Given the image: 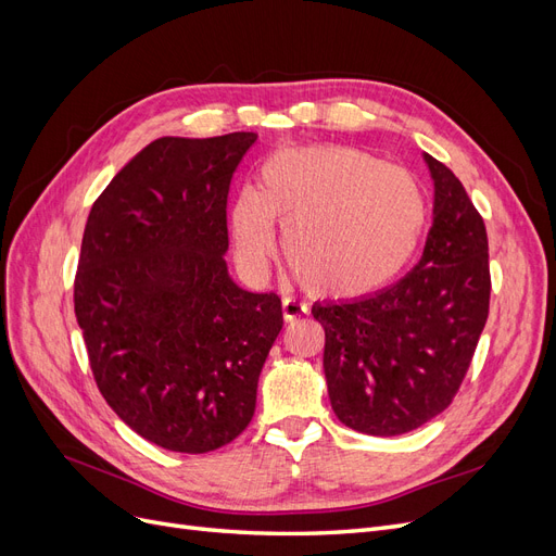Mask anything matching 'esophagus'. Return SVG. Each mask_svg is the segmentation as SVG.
Segmentation results:
<instances>
[{
  "label": "esophagus",
  "instance_id": "esophagus-1",
  "mask_svg": "<svg viewBox=\"0 0 556 556\" xmlns=\"http://www.w3.org/2000/svg\"><path fill=\"white\" fill-rule=\"evenodd\" d=\"M308 308L301 304V301H294V299H282V317L285 319H296L301 315H306Z\"/></svg>",
  "mask_w": 556,
  "mask_h": 556
}]
</instances>
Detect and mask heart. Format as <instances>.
<instances>
[{"label":"heart","mask_w":556,"mask_h":556,"mask_svg":"<svg viewBox=\"0 0 556 556\" xmlns=\"http://www.w3.org/2000/svg\"><path fill=\"white\" fill-rule=\"evenodd\" d=\"M285 227V255L311 294L359 299L401 274L422 241L427 204L406 172L350 146L274 153L260 188L239 190L231 206L237 262L264 278Z\"/></svg>","instance_id":"heart-1"}]
</instances>
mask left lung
<instances>
[{
  "mask_svg": "<svg viewBox=\"0 0 556 556\" xmlns=\"http://www.w3.org/2000/svg\"><path fill=\"white\" fill-rule=\"evenodd\" d=\"M433 225L392 288L315 304L325 327V378L336 417L368 435L408 433L443 413L468 371L490 315L486 229L462 180L425 153Z\"/></svg>",
  "mask_w": 556,
  "mask_h": 556,
  "instance_id": "1",
  "label": "left lung"
}]
</instances>
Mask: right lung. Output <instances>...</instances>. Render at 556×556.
I'll use <instances>...</instances> for the list:
<instances>
[{
	"label": "right lung",
	"mask_w": 556,
	"mask_h": 556,
	"mask_svg": "<svg viewBox=\"0 0 556 556\" xmlns=\"http://www.w3.org/2000/svg\"><path fill=\"white\" fill-rule=\"evenodd\" d=\"M255 141L148 143L83 233L74 311L94 382L129 429L172 452L217 450L250 425L282 329L280 296L241 290L225 262L229 182Z\"/></svg>",
	"instance_id": "1"
}]
</instances>
